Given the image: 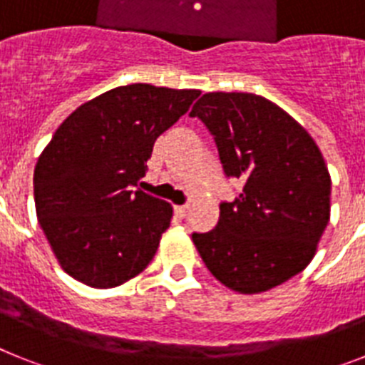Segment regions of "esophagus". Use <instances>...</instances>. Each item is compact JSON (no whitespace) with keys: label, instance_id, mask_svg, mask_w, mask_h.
I'll list each match as a JSON object with an SVG mask.
<instances>
[{"label":"esophagus","instance_id":"34e87169","mask_svg":"<svg viewBox=\"0 0 365 365\" xmlns=\"http://www.w3.org/2000/svg\"><path fill=\"white\" fill-rule=\"evenodd\" d=\"M173 210H175V214L179 215V217H186V214H188V206L177 205V206H173Z\"/></svg>","mask_w":365,"mask_h":365}]
</instances>
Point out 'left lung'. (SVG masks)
Masks as SVG:
<instances>
[{"mask_svg": "<svg viewBox=\"0 0 365 365\" xmlns=\"http://www.w3.org/2000/svg\"><path fill=\"white\" fill-rule=\"evenodd\" d=\"M214 137L222 172L243 180L219 221L192 240L225 287L256 294L309 265L329 222L331 177L311 135L263 96L206 93L193 106Z\"/></svg>", "mask_w": 365, "mask_h": 365, "instance_id": "left-lung-1", "label": "left lung"}]
</instances>
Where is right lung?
I'll return each instance as SVG.
<instances>
[{"label":"right lung","instance_id":"obj_1","mask_svg":"<svg viewBox=\"0 0 365 365\" xmlns=\"http://www.w3.org/2000/svg\"><path fill=\"white\" fill-rule=\"evenodd\" d=\"M199 95L150 83L115 87L53 135L34 168V201L54 256L74 279L111 289L153 259L172 205L135 186L157 137Z\"/></svg>","mask_w":365,"mask_h":365}]
</instances>
